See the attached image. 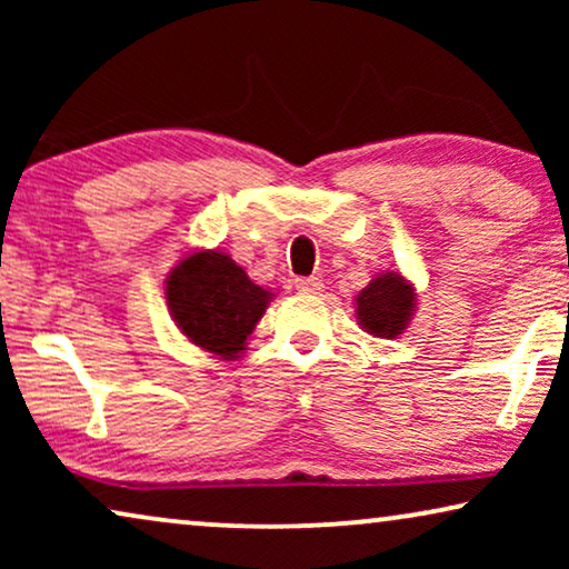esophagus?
Returning a JSON list of instances; mask_svg holds the SVG:
<instances>
[{
    "mask_svg": "<svg viewBox=\"0 0 569 569\" xmlns=\"http://www.w3.org/2000/svg\"><path fill=\"white\" fill-rule=\"evenodd\" d=\"M295 287H298L300 292H313V295H318L323 290V282L318 277H300V279H295Z\"/></svg>",
    "mask_w": 569,
    "mask_h": 569,
    "instance_id": "1",
    "label": "esophagus"
}]
</instances>
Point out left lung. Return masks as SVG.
Masks as SVG:
<instances>
[{"label":"left lung","instance_id":"1","mask_svg":"<svg viewBox=\"0 0 569 569\" xmlns=\"http://www.w3.org/2000/svg\"><path fill=\"white\" fill-rule=\"evenodd\" d=\"M357 321L372 337L393 339L407 329L411 310L417 306L415 287L396 271L370 279V284L357 295Z\"/></svg>","mask_w":569,"mask_h":569}]
</instances>
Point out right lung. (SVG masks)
Wrapping results in <instances>:
<instances>
[{
    "label": "right lung",
    "mask_w": 569,
    "mask_h": 569,
    "mask_svg": "<svg viewBox=\"0 0 569 569\" xmlns=\"http://www.w3.org/2000/svg\"><path fill=\"white\" fill-rule=\"evenodd\" d=\"M170 316L189 341L236 360L246 349L271 292L253 284L228 253L197 251L170 271L166 282Z\"/></svg>",
    "instance_id": "right-lung-1"
}]
</instances>
